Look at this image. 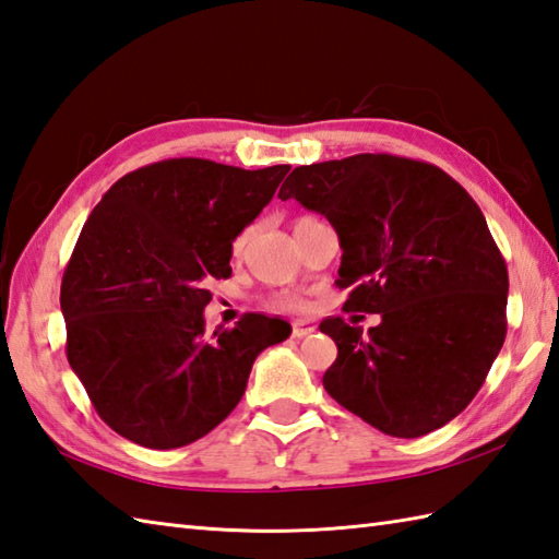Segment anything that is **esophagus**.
Listing matches in <instances>:
<instances>
[{
  "label": "esophagus",
  "mask_w": 559,
  "mask_h": 559,
  "mask_svg": "<svg viewBox=\"0 0 559 559\" xmlns=\"http://www.w3.org/2000/svg\"><path fill=\"white\" fill-rule=\"evenodd\" d=\"M311 332H316V328L311 325V322H294V325H292V337L294 340H304Z\"/></svg>",
  "instance_id": "obj_1"
}]
</instances>
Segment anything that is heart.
Segmentation results:
<instances>
[{"label": "heart", "instance_id": "1", "mask_svg": "<svg viewBox=\"0 0 559 559\" xmlns=\"http://www.w3.org/2000/svg\"><path fill=\"white\" fill-rule=\"evenodd\" d=\"M272 306L282 308V311H301L304 308V301L299 299V296H292V294H280L272 299Z\"/></svg>", "mask_w": 559, "mask_h": 559}]
</instances>
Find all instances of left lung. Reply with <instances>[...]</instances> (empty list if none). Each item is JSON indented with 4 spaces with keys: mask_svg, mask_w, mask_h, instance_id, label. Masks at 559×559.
<instances>
[{
    "mask_svg": "<svg viewBox=\"0 0 559 559\" xmlns=\"http://www.w3.org/2000/svg\"><path fill=\"white\" fill-rule=\"evenodd\" d=\"M325 215L342 246L346 311L376 328L325 318L337 344L328 394L392 438H420L474 400L507 334V265L488 222L436 165L352 155L296 167L280 189Z\"/></svg>",
    "mask_w": 559,
    "mask_h": 559,
    "instance_id": "8db88e82",
    "label": "left lung"
}]
</instances>
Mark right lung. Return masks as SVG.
Here are the masks:
<instances>
[{"label":"right lung","instance_id":"add662e5","mask_svg":"<svg viewBox=\"0 0 559 559\" xmlns=\"http://www.w3.org/2000/svg\"><path fill=\"white\" fill-rule=\"evenodd\" d=\"M292 167L163 159L121 177L95 205L61 280L67 358L105 424L175 450L241 402L255 356L284 342L282 318L205 325L210 280L231 275V241Z\"/></svg>","mask_w":559,"mask_h":559}]
</instances>
